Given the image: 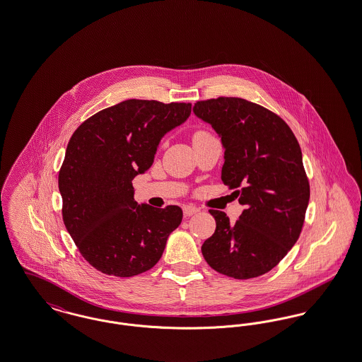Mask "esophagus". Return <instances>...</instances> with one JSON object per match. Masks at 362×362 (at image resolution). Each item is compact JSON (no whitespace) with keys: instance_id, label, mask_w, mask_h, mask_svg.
Wrapping results in <instances>:
<instances>
[{"instance_id":"obj_1","label":"esophagus","mask_w":362,"mask_h":362,"mask_svg":"<svg viewBox=\"0 0 362 362\" xmlns=\"http://www.w3.org/2000/svg\"><path fill=\"white\" fill-rule=\"evenodd\" d=\"M198 211H199V209L197 206L187 205V206L183 207V214H185L186 217H189V216H192V214H197Z\"/></svg>"}]
</instances>
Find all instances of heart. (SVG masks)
I'll list each match as a JSON object with an SVG mask.
<instances>
[{
  "mask_svg": "<svg viewBox=\"0 0 362 362\" xmlns=\"http://www.w3.org/2000/svg\"><path fill=\"white\" fill-rule=\"evenodd\" d=\"M207 136H210L207 132L205 130H198V132H195L194 133V136H192V141H195V139H201V138L207 137Z\"/></svg>",
  "mask_w": 362,
  "mask_h": 362,
  "instance_id": "b5f03b06",
  "label": "heart"
}]
</instances>
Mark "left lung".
I'll return each instance as SVG.
<instances>
[{"label": "left lung", "instance_id": "8db88e82", "mask_svg": "<svg viewBox=\"0 0 362 362\" xmlns=\"http://www.w3.org/2000/svg\"><path fill=\"white\" fill-rule=\"evenodd\" d=\"M192 111L221 137V179L245 206L235 224L224 211L209 210L216 230L202 255L224 276H263L291 251L304 225L310 182L298 141L282 118L241 98L201 100Z\"/></svg>", "mask_w": 362, "mask_h": 362}]
</instances>
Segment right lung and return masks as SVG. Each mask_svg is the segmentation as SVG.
Segmentation results:
<instances>
[{
	"label": "right lung",
	"mask_w": 362,
	"mask_h": 362,
	"mask_svg": "<svg viewBox=\"0 0 362 362\" xmlns=\"http://www.w3.org/2000/svg\"><path fill=\"white\" fill-rule=\"evenodd\" d=\"M189 114L191 103L130 99L96 112L73 133L58 175L62 218L96 270L138 276L161 258L183 211L138 204L132 182L151 168L160 139Z\"/></svg>",
	"instance_id": "1"
}]
</instances>
